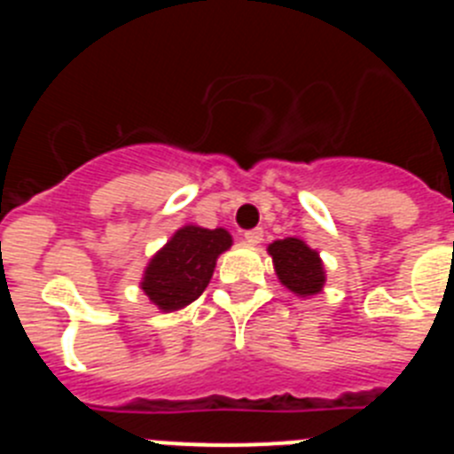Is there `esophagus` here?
Returning a JSON list of instances; mask_svg holds the SVG:
<instances>
[{
  "label": "esophagus",
  "instance_id": "34e87169",
  "mask_svg": "<svg viewBox=\"0 0 454 454\" xmlns=\"http://www.w3.org/2000/svg\"><path fill=\"white\" fill-rule=\"evenodd\" d=\"M243 236H246L247 243L256 246V243H262V240H263V230H262V227H256V230H247Z\"/></svg>",
  "mask_w": 454,
  "mask_h": 454
}]
</instances>
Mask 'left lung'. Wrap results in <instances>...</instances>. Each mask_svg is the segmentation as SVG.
<instances>
[{
  "label": "left lung",
  "instance_id": "left-lung-1",
  "mask_svg": "<svg viewBox=\"0 0 454 454\" xmlns=\"http://www.w3.org/2000/svg\"><path fill=\"white\" fill-rule=\"evenodd\" d=\"M268 252L275 263L277 277L282 279L288 291L307 298V295H316L323 288L325 272L318 252L304 246L300 239L275 240Z\"/></svg>",
  "mask_w": 454,
  "mask_h": 454
}]
</instances>
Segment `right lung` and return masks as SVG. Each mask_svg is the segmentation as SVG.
I'll use <instances>...</instances> for the list:
<instances>
[{
  "instance_id": "right-lung-1",
  "label": "right lung",
  "mask_w": 454,
  "mask_h": 454,
  "mask_svg": "<svg viewBox=\"0 0 454 454\" xmlns=\"http://www.w3.org/2000/svg\"><path fill=\"white\" fill-rule=\"evenodd\" d=\"M231 246L230 231L188 224L168 240L147 266L143 291L163 311H177L198 300L214 275L215 259Z\"/></svg>"
}]
</instances>
